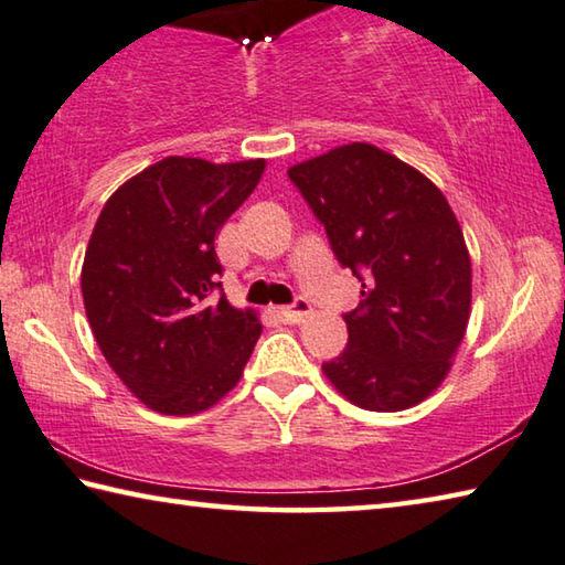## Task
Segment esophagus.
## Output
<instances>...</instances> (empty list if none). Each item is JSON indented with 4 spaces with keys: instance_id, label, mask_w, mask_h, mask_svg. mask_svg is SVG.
<instances>
[{
    "instance_id": "obj_1",
    "label": "esophagus",
    "mask_w": 565,
    "mask_h": 565,
    "mask_svg": "<svg viewBox=\"0 0 565 565\" xmlns=\"http://www.w3.org/2000/svg\"><path fill=\"white\" fill-rule=\"evenodd\" d=\"M310 312H312V305L305 298H298L292 305H285V308H275V315L282 322H300L308 318Z\"/></svg>"
}]
</instances>
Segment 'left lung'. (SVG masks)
<instances>
[{
  "label": "left lung",
  "instance_id": "8db88e82",
  "mask_svg": "<svg viewBox=\"0 0 565 565\" xmlns=\"http://www.w3.org/2000/svg\"><path fill=\"white\" fill-rule=\"evenodd\" d=\"M334 257L362 282L348 348L328 380L370 412L414 407L439 387L467 332L471 260L457 215L427 175L370 143L292 166Z\"/></svg>",
  "mask_w": 565,
  "mask_h": 565
}]
</instances>
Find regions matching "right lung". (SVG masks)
Returning <instances> with one entry per match:
<instances>
[{"instance_id": "add662e5", "label": "right lung", "mask_w": 565, "mask_h": 565, "mask_svg": "<svg viewBox=\"0 0 565 565\" xmlns=\"http://www.w3.org/2000/svg\"><path fill=\"white\" fill-rule=\"evenodd\" d=\"M265 161L168 156L108 198L86 247L82 292L106 362L161 414H198L231 392L260 322L225 300L215 233Z\"/></svg>"}]
</instances>
